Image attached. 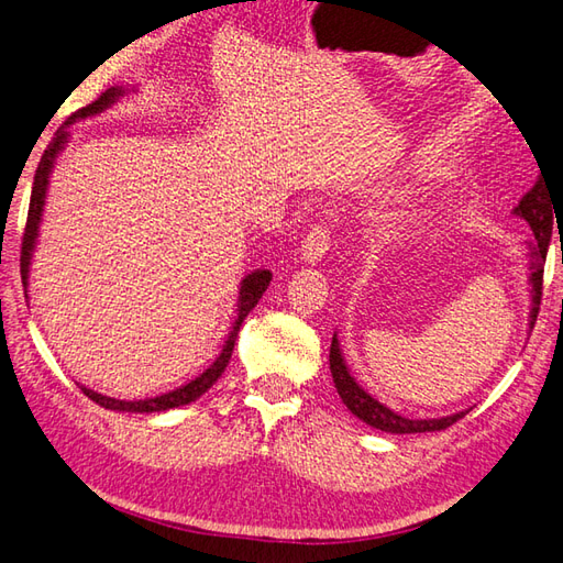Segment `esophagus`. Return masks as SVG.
<instances>
[{
  "label": "esophagus",
  "instance_id": "34e87169",
  "mask_svg": "<svg viewBox=\"0 0 563 563\" xmlns=\"http://www.w3.org/2000/svg\"><path fill=\"white\" fill-rule=\"evenodd\" d=\"M331 246V225L329 222H319L309 230V234L302 242V258L307 264H319L323 254L329 252Z\"/></svg>",
  "mask_w": 563,
  "mask_h": 563
}]
</instances>
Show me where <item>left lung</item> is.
<instances>
[{
    "label": "left lung",
    "mask_w": 563,
    "mask_h": 563,
    "mask_svg": "<svg viewBox=\"0 0 563 563\" xmlns=\"http://www.w3.org/2000/svg\"><path fill=\"white\" fill-rule=\"evenodd\" d=\"M547 181H538L526 196H522L520 203L516 206V216H520L522 220L528 222L532 230V242H530V292H532V309H530V329L538 321L540 313V302H542V276H544V258H547V250L549 242H552V232L554 225L561 234V220L556 208L549 199L547 194ZM331 374H333V384L338 388V396L343 398V402L347 405V410L360 417L362 422H367L374 429L388 431V434H422V431H441L451 427L453 422H459L461 417H465V412H455L449 417H439V420H410V417H400L398 412L388 410L386 405L378 402L376 398H372L367 390H364L355 378L350 376L343 352H341V343L333 333V343H331Z\"/></svg>",
    "instance_id": "left-lung-1"
}]
</instances>
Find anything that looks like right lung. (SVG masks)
<instances>
[{
  "label": "right lung",
  "instance_id": "obj_1",
  "mask_svg": "<svg viewBox=\"0 0 563 563\" xmlns=\"http://www.w3.org/2000/svg\"><path fill=\"white\" fill-rule=\"evenodd\" d=\"M124 93V90L120 86H112L104 90V93L93 100L90 104H86V108L76 110L67 122H64L62 129H57L55 139H52V143L47 146V151L43 153L41 163H37V169H35V179H33V191H31V206H29V220H25V230H23V240H21V280H23V290L25 285H29V268H31V256H33V250H35V242H37V230H41V216H43V206H45V194H47V185H49V173L52 167H55V161L59 151L64 148V143H67L69 139V132L67 126L74 124L76 120H86V117H93V114H100L102 110H108L110 104L120 98ZM273 278L271 271H254L250 273L242 280V287H240V299H238V319H234V325L232 331L228 335L225 345H222V352L216 357V362L208 367L203 374H199L194 378V382L179 386L175 390H169V394H163V396H155V398H146V400H117V398H108V396H100L96 394V390H90L86 386H81L84 394L98 402L100 408L104 410H117V412H163V410H169V408H179V405H189L194 402L196 398H201L208 388H211L220 374L225 372L228 362L232 357V350H234V341H238V333H240V325L242 321L246 319V313H250L256 305L261 295L266 292V287ZM29 297V295H25Z\"/></svg>",
  "mask_w": 563,
  "mask_h": 563
}]
</instances>
